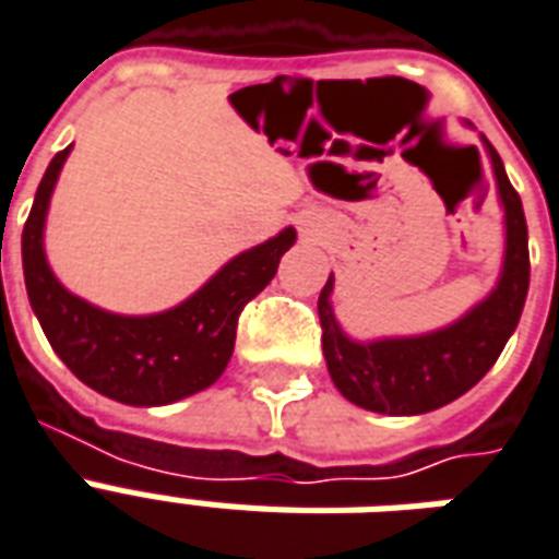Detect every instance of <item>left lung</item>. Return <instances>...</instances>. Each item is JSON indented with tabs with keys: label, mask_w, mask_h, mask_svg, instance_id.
Here are the masks:
<instances>
[{
	"label": "left lung",
	"mask_w": 559,
	"mask_h": 559,
	"mask_svg": "<svg viewBox=\"0 0 559 559\" xmlns=\"http://www.w3.org/2000/svg\"><path fill=\"white\" fill-rule=\"evenodd\" d=\"M484 140V136H481ZM490 157L501 210H504V259L499 283L464 318L426 335L356 341L341 329L332 309L335 276L329 274L318 297L323 326V356L332 382L353 405L376 414L414 417L443 408L481 382L513 335L531 283L527 224L516 189L510 186L504 163L490 142Z\"/></svg>",
	"instance_id": "1"
}]
</instances>
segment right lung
I'll list each match as a JSON object with an SVG mask.
<instances>
[{"label":"right lung","mask_w":559,"mask_h":559,"mask_svg":"<svg viewBox=\"0 0 559 559\" xmlns=\"http://www.w3.org/2000/svg\"><path fill=\"white\" fill-rule=\"evenodd\" d=\"M69 151L72 145L55 154L46 168L23 230L25 292L51 349L86 388L122 405H171L210 388L230 361L245 302L274 280L297 230L285 227L274 239L233 257L192 297L166 311L98 309L60 285L43 248L51 192Z\"/></svg>","instance_id":"right-lung-1"}]
</instances>
